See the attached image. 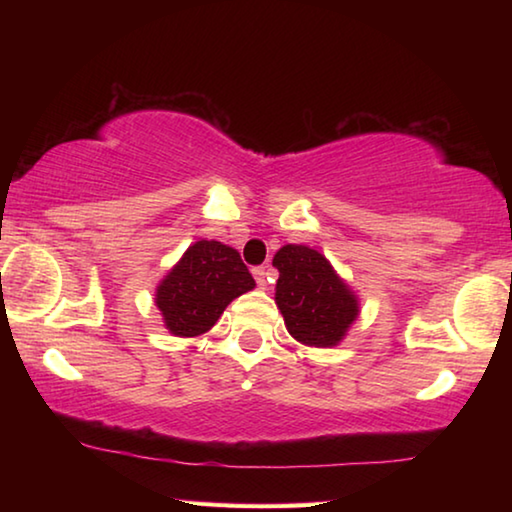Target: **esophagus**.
Returning <instances> with one entry per match:
<instances>
[{
	"mask_svg": "<svg viewBox=\"0 0 512 512\" xmlns=\"http://www.w3.org/2000/svg\"><path fill=\"white\" fill-rule=\"evenodd\" d=\"M253 275H255V280H257V287L259 289H266L268 287V282H271V271H268L266 266H257V268H253Z\"/></svg>",
	"mask_w": 512,
	"mask_h": 512,
	"instance_id": "obj_1",
	"label": "esophagus"
}]
</instances>
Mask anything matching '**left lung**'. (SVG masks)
<instances>
[{
  "label": "left lung",
  "instance_id": "8db88e82",
  "mask_svg": "<svg viewBox=\"0 0 512 512\" xmlns=\"http://www.w3.org/2000/svg\"><path fill=\"white\" fill-rule=\"evenodd\" d=\"M273 266L280 271L275 305L293 339L314 348L341 343L359 316V300L327 257L309 246L289 244L277 250Z\"/></svg>",
  "mask_w": 512,
  "mask_h": 512
}]
</instances>
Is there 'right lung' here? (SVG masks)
I'll return each instance as SVG.
<instances>
[{
  "mask_svg": "<svg viewBox=\"0 0 512 512\" xmlns=\"http://www.w3.org/2000/svg\"><path fill=\"white\" fill-rule=\"evenodd\" d=\"M250 289H255V280L237 250L201 239L164 275L155 289V305L173 336H198L212 329L223 309Z\"/></svg>",
  "mask_w": 512,
  "mask_h": 512,
  "instance_id": "obj_1",
  "label": "right lung"
}]
</instances>
